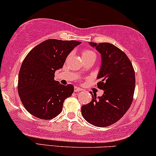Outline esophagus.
<instances>
[{
    "label": "esophagus",
    "instance_id": "obj_1",
    "mask_svg": "<svg viewBox=\"0 0 156 156\" xmlns=\"http://www.w3.org/2000/svg\"><path fill=\"white\" fill-rule=\"evenodd\" d=\"M74 90H75V92H79V91H81L82 88L75 86V87H74Z\"/></svg>",
    "mask_w": 156,
    "mask_h": 156
}]
</instances>
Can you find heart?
Here are the masks:
<instances>
[{"label": "heart", "mask_w": 156, "mask_h": 156, "mask_svg": "<svg viewBox=\"0 0 156 156\" xmlns=\"http://www.w3.org/2000/svg\"><path fill=\"white\" fill-rule=\"evenodd\" d=\"M81 55H82L83 59H90V58L96 59V53L93 50H85L83 51H82Z\"/></svg>", "instance_id": "b5f03b06"}]
</instances>
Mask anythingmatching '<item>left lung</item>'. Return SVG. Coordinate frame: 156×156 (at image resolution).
<instances>
[{"label": "left lung", "instance_id": "1", "mask_svg": "<svg viewBox=\"0 0 156 156\" xmlns=\"http://www.w3.org/2000/svg\"><path fill=\"white\" fill-rule=\"evenodd\" d=\"M101 55V65L97 76L101 96L92 95L89 104L83 105V117L88 123L104 127L115 123L130 106L135 87V76L130 60L124 52L108 42H89Z\"/></svg>", "mask_w": 156, "mask_h": 156}]
</instances>
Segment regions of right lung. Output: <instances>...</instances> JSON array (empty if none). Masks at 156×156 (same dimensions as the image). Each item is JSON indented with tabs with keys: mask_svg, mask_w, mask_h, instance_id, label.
Returning <instances> with one entry per match:
<instances>
[{
	"mask_svg": "<svg viewBox=\"0 0 156 156\" xmlns=\"http://www.w3.org/2000/svg\"><path fill=\"white\" fill-rule=\"evenodd\" d=\"M80 42L47 39L28 53L21 64L18 93L25 109L42 119H51L62 112L63 102L73 93L71 84L54 80L68 55Z\"/></svg>",
	"mask_w": 156,
	"mask_h": 156,
	"instance_id": "add662e5",
	"label": "right lung"
}]
</instances>
